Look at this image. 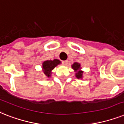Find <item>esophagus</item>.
<instances>
[{"instance_id":"esophagus-1","label":"esophagus","mask_w":124,"mask_h":124,"mask_svg":"<svg viewBox=\"0 0 124 124\" xmlns=\"http://www.w3.org/2000/svg\"><path fill=\"white\" fill-rule=\"evenodd\" d=\"M62 64H64V65H66L67 64H68V60H64V61H62Z\"/></svg>"}]
</instances>
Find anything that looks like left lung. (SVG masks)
Listing matches in <instances>:
<instances>
[{"instance_id": "1", "label": "left lung", "mask_w": 124, "mask_h": 124, "mask_svg": "<svg viewBox=\"0 0 124 124\" xmlns=\"http://www.w3.org/2000/svg\"><path fill=\"white\" fill-rule=\"evenodd\" d=\"M72 69H74L75 71H78V69H80V64L77 63V62H75L72 65ZM82 74H83V71H79L77 72V73H76V76L78 78H82Z\"/></svg>"}]
</instances>
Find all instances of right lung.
<instances>
[{
  "mask_svg": "<svg viewBox=\"0 0 124 124\" xmlns=\"http://www.w3.org/2000/svg\"><path fill=\"white\" fill-rule=\"evenodd\" d=\"M60 63V60H57V59H55L53 60L45 61L43 64V69L45 75L48 77H50V74H51V71L53 70Z\"/></svg>",
  "mask_w": 124,
  "mask_h": 124,
  "instance_id": "right-lung-1",
  "label": "right lung"
}]
</instances>
